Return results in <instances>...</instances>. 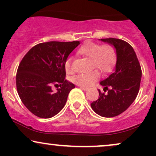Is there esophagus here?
<instances>
[{
	"label": "esophagus",
	"mask_w": 156,
	"mask_h": 156,
	"mask_svg": "<svg viewBox=\"0 0 156 156\" xmlns=\"http://www.w3.org/2000/svg\"><path fill=\"white\" fill-rule=\"evenodd\" d=\"M80 89H81L82 90H83V91H87L88 90V88H87V87H80Z\"/></svg>",
	"instance_id": "obj_1"
}]
</instances>
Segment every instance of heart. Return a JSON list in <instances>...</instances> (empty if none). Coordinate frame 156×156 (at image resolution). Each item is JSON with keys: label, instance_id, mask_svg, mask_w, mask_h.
Here are the masks:
<instances>
[{"label": "heart", "instance_id": "b5f03b06", "mask_svg": "<svg viewBox=\"0 0 156 156\" xmlns=\"http://www.w3.org/2000/svg\"><path fill=\"white\" fill-rule=\"evenodd\" d=\"M78 53L84 56L88 57L91 59V67L98 68L103 73H108L112 69L115 61V52L112 45L108 44L100 45L95 42H88L82 45ZM72 60L67 58L66 60L64 67L67 73L72 72ZM101 76L98 70L94 69L90 72L81 73L76 75L73 78L75 83L81 87H89L92 85Z\"/></svg>", "mask_w": 156, "mask_h": 156}]
</instances>
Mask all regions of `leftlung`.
Returning a JSON list of instances; mask_svg holds the SVG:
<instances>
[{
	"instance_id": "1",
	"label": "left lung",
	"mask_w": 156,
	"mask_h": 156,
	"mask_svg": "<svg viewBox=\"0 0 156 156\" xmlns=\"http://www.w3.org/2000/svg\"><path fill=\"white\" fill-rule=\"evenodd\" d=\"M100 40L114 48L117 61L111 75L100 83L108 92L102 93L98 89L99 98L91 103V107L101 117H114L124 112L135 101L140 87L141 66L133 48L125 41L115 38Z\"/></svg>"
}]
</instances>
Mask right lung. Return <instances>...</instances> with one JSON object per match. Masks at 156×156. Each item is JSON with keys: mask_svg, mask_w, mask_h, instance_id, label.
Returning <instances> with one entry per match:
<instances>
[{"mask_svg": "<svg viewBox=\"0 0 156 156\" xmlns=\"http://www.w3.org/2000/svg\"><path fill=\"white\" fill-rule=\"evenodd\" d=\"M79 44V41L39 43L23 57L16 76L17 92L25 106L37 117L51 118L65 105L75 85L64 80V64ZM53 84L60 87L55 93L51 90Z\"/></svg>", "mask_w": 156, "mask_h": 156, "instance_id": "right-lung-1", "label": "right lung"}]
</instances>
